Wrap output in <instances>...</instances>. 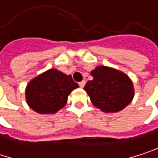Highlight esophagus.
Instances as JSON below:
<instances>
[{"mask_svg": "<svg viewBox=\"0 0 158 158\" xmlns=\"http://www.w3.org/2000/svg\"><path fill=\"white\" fill-rule=\"evenodd\" d=\"M85 83H86V82H85V80H82V81H80V82L79 83V87H80V88H83V87L85 86Z\"/></svg>", "mask_w": 158, "mask_h": 158, "instance_id": "1", "label": "esophagus"}]
</instances>
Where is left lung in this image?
I'll return each instance as SVG.
<instances>
[{
    "instance_id": "obj_1",
    "label": "left lung",
    "mask_w": 158,
    "mask_h": 158,
    "mask_svg": "<svg viewBox=\"0 0 158 158\" xmlns=\"http://www.w3.org/2000/svg\"><path fill=\"white\" fill-rule=\"evenodd\" d=\"M84 89L92 104L103 112H118L134 99L135 88L132 79L125 73L113 68L98 66L91 72Z\"/></svg>"
}]
</instances>
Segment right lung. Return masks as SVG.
I'll use <instances>...</instances> for the list:
<instances>
[{
	"instance_id": "add662e5",
	"label": "right lung",
	"mask_w": 158,
	"mask_h": 158,
	"mask_svg": "<svg viewBox=\"0 0 158 158\" xmlns=\"http://www.w3.org/2000/svg\"><path fill=\"white\" fill-rule=\"evenodd\" d=\"M79 88L71 75L50 69L31 79L25 88L28 106L40 114H54L65 107L70 92Z\"/></svg>"
}]
</instances>
